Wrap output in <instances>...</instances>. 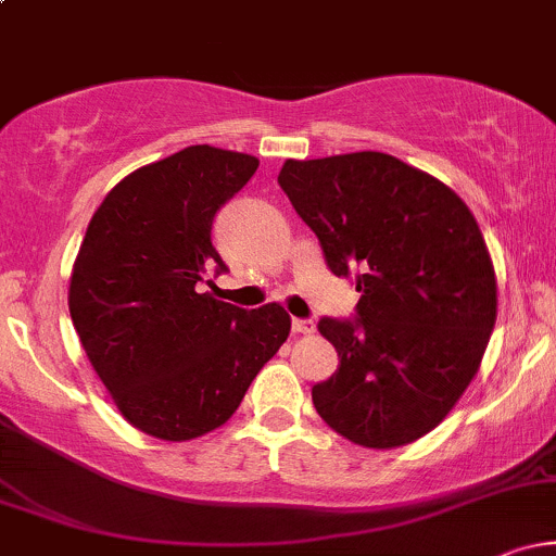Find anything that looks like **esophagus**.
Here are the masks:
<instances>
[{
    "label": "esophagus",
    "instance_id": "esophagus-1",
    "mask_svg": "<svg viewBox=\"0 0 556 556\" xmlns=\"http://www.w3.org/2000/svg\"><path fill=\"white\" fill-rule=\"evenodd\" d=\"M316 324L311 318H292V334H314Z\"/></svg>",
    "mask_w": 556,
    "mask_h": 556
}]
</instances>
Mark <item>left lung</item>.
<instances>
[{
    "label": "left lung",
    "mask_w": 556,
    "mask_h": 556,
    "mask_svg": "<svg viewBox=\"0 0 556 556\" xmlns=\"http://www.w3.org/2000/svg\"><path fill=\"white\" fill-rule=\"evenodd\" d=\"M279 185L337 277L358 271V318H321L340 366L311 389L329 429L368 450L426 437L481 368L496 274L450 185L381 151L287 159Z\"/></svg>",
    "instance_id": "8db88e82"
}]
</instances>
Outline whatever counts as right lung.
Masks as SVG:
<instances>
[{
	"label": "right lung",
	"instance_id": "right-lung-1",
	"mask_svg": "<svg viewBox=\"0 0 556 556\" xmlns=\"http://www.w3.org/2000/svg\"><path fill=\"white\" fill-rule=\"evenodd\" d=\"M258 159L188 146L138 167L88 222L67 305L83 350L127 424L162 442L219 429L290 334L279 303L256 311L198 292L216 264L212 222Z\"/></svg>",
	"mask_w": 556,
	"mask_h": 556
}]
</instances>
